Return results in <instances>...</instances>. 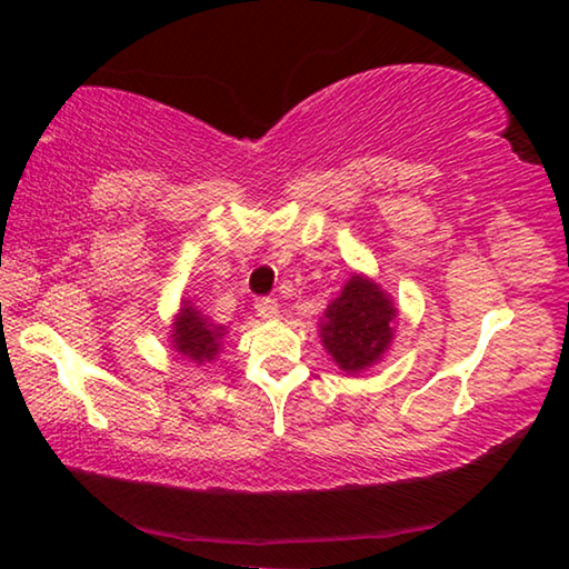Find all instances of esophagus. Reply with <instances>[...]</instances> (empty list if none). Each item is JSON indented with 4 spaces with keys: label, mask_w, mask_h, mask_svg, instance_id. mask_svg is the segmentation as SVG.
<instances>
[{
    "label": "esophagus",
    "mask_w": 569,
    "mask_h": 569,
    "mask_svg": "<svg viewBox=\"0 0 569 569\" xmlns=\"http://www.w3.org/2000/svg\"><path fill=\"white\" fill-rule=\"evenodd\" d=\"M256 313L261 316L263 321H276L281 316V308H278L276 298H258L256 301Z\"/></svg>",
    "instance_id": "obj_1"
}]
</instances>
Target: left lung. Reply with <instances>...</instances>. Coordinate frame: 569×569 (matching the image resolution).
I'll list each match as a JSON object with an SVG mask.
<instances>
[{"label":"left lung","instance_id":"obj_1","mask_svg":"<svg viewBox=\"0 0 569 569\" xmlns=\"http://www.w3.org/2000/svg\"><path fill=\"white\" fill-rule=\"evenodd\" d=\"M399 308L366 273H351L319 321L323 349L349 377L383 361L397 331Z\"/></svg>","mask_w":569,"mask_h":569}]
</instances>
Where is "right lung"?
<instances>
[{
    "label": "right lung",
    "instance_id": "right-lung-1",
    "mask_svg": "<svg viewBox=\"0 0 569 569\" xmlns=\"http://www.w3.org/2000/svg\"><path fill=\"white\" fill-rule=\"evenodd\" d=\"M226 333L228 326L213 323L203 311H198L196 303L182 298L178 313L172 316L170 323V346L182 359L196 366H206L223 351Z\"/></svg>",
    "mask_w": 569,
    "mask_h": 569
}]
</instances>
